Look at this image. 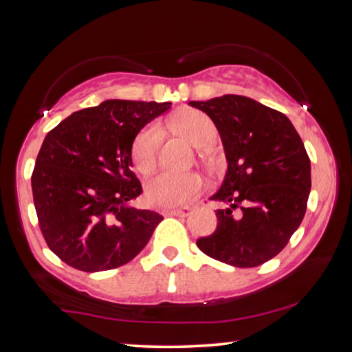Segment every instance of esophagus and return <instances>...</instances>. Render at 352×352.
Returning a JSON list of instances; mask_svg holds the SVG:
<instances>
[{"label":"esophagus","instance_id":"esophagus-1","mask_svg":"<svg viewBox=\"0 0 352 352\" xmlns=\"http://www.w3.org/2000/svg\"><path fill=\"white\" fill-rule=\"evenodd\" d=\"M189 212H190V208L184 206V208H178V210H169V211H164V216L186 217V216H189Z\"/></svg>","mask_w":352,"mask_h":352}]
</instances>
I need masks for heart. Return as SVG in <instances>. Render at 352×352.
Instances as JSON below:
<instances>
[{
    "instance_id": "b5f03b06",
    "label": "heart",
    "mask_w": 352,
    "mask_h": 352,
    "mask_svg": "<svg viewBox=\"0 0 352 352\" xmlns=\"http://www.w3.org/2000/svg\"><path fill=\"white\" fill-rule=\"evenodd\" d=\"M168 126L177 130L194 146L204 147L216 138V126L201 111H184L182 115L168 119ZM163 141V129L158 124L141 130L133 141L132 160L135 168L141 174L152 172L158 162L160 147ZM204 189V180L197 174H172L162 172L155 175L146 184V197L148 204L170 210L183 206L197 197Z\"/></svg>"
}]
</instances>
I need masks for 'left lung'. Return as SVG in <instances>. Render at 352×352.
<instances>
[{
  "instance_id": "1",
  "label": "left lung",
  "mask_w": 352,
  "mask_h": 352,
  "mask_svg": "<svg viewBox=\"0 0 352 352\" xmlns=\"http://www.w3.org/2000/svg\"><path fill=\"white\" fill-rule=\"evenodd\" d=\"M212 119L228 170L211 200L217 226L197 247L225 264L252 269L287 245L306 214L311 160L289 118L256 100L225 94L189 102Z\"/></svg>"
}]
</instances>
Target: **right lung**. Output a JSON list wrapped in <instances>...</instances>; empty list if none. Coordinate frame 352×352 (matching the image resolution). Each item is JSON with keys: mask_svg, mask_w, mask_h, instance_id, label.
Returning <instances> with one entry per match:
<instances>
[{"mask_svg": "<svg viewBox=\"0 0 352 352\" xmlns=\"http://www.w3.org/2000/svg\"><path fill=\"white\" fill-rule=\"evenodd\" d=\"M170 102L105 100L76 111L46 135L31 177L34 205L47 247L82 272L132 261L162 214L129 206L142 186L132 170L140 130Z\"/></svg>", "mask_w": 352, "mask_h": 352, "instance_id": "1", "label": "right lung"}]
</instances>
